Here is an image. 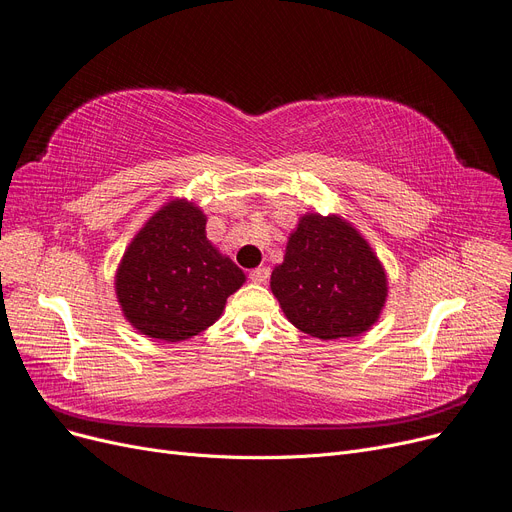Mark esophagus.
I'll use <instances>...</instances> for the list:
<instances>
[{
	"label": "esophagus",
	"mask_w": 512,
	"mask_h": 512,
	"mask_svg": "<svg viewBox=\"0 0 512 512\" xmlns=\"http://www.w3.org/2000/svg\"><path fill=\"white\" fill-rule=\"evenodd\" d=\"M249 278L255 282V285H266L270 278V268H257L249 274Z\"/></svg>",
	"instance_id": "esophagus-1"
}]
</instances>
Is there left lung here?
Masks as SVG:
<instances>
[{"instance_id": "left-lung-1", "label": "left lung", "mask_w": 512, "mask_h": 512, "mask_svg": "<svg viewBox=\"0 0 512 512\" xmlns=\"http://www.w3.org/2000/svg\"><path fill=\"white\" fill-rule=\"evenodd\" d=\"M270 287L291 323L318 339L369 331L388 297V278L369 242L346 219L308 213L289 236Z\"/></svg>"}]
</instances>
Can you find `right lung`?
<instances>
[{"label": "right lung", "instance_id": "obj_1", "mask_svg": "<svg viewBox=\"0 0 512 512\" xmlns=\"http://www.w3.org/2000/svg\"><path fill=\"white\" fill-rule=\"evenodd\" d=\"M246 280L206 238L194 202L170 200L132 238L116 272V295L139 333L183 342L211 327Z\"/></svg>", "mask_w": 512, "mask_h": 512}]
</instances>
